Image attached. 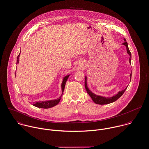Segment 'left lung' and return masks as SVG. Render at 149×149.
<instances>
[{
	"label": "left lung",
	"instance_id": "left-lung-1",
	"mask_svg": "<svg viewBox=\"0 0 149 149\" xmlns=\"http://www.w3.org/2000/svg\"><path fill=\"white\" fill-rule=\"evenodd\" d=\"M124 42L122 44L123 45H125L127 49V53L130 55V59H129V62L131 64V54L129 50L128 47V44L125 40V38H124ZM131 75H132V72L130 74V81L131 79ZM85 89L86 90L87 93L89 94L90 97L91 98L92 100L94 101V103L97 104H100V105H104V104H111L112 102H115V101H116L118 99H119V98L123 94V93H124V91H125V90L127 89V87L125 89L121 91H119L116 94H115V95L112 96V97H105L103 96H101V95H97L95 94H94V93H93L91 90H90L88 85H87V77H85Z\"/></svg>",
	"mask_w": 149,
	"mask_h": 149
}]
</instances>
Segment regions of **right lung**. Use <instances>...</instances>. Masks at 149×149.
Wrapping results in <instances>:
<instances>
[{
    "instance_id": "right-lung-1",
    "label": "right lung",
    "mask_w": 149,
    "mask_h": 149,
    "mask_svg": "<svg viewBox=\"0 0 149 149\" xmlns=\"http://www.w3.org/2000/svg\"><path fill=\"white\" fill-rule=\"evenodd\" d=\"M19 55L20 54L18 55V56H17V64L19 63ZM70 75V74L67 75L66 76H65L63 79V81L61 83V95L60 97L58 99H55V100H47V101H35L33 102V105L40 108H44V109H48V108H52L53 107L56 106V105H58L59 104V102L60 101L61 97L62 96L63 93L64 91V88H65V83L67 80L68 79L69 76Z\"/></svg>"
}]
</instances>
